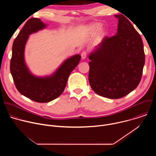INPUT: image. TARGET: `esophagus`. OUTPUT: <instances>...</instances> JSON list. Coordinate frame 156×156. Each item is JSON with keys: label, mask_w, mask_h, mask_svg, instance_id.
Returning <instances> with one entry per match:
<instances>
[{"label": "esophagus", "mask_w": 156, "mask_h": 156, "mask_svg": "<svg viewBox=\"0 0 156 156\" xmlns=\"http://www.w3.org/2000/svg\"><path fill=\"white\" fill-rule=\"evenodd\" d=\"M86 55H87V53H86V52H85V51L82 52V53H81V58H82V59H84V58H86Z\"/></svg>", "instance_id": "esophagus-1"}]
</instances>
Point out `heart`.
I'll return each instance as SVG.
<instances>
[{
  "label": "heart",
  "instance_id": "heart-1",
  "mask_svg": "<svg viewBox=\"0 0 156 156\" xmlns=\"http://www.w3.org/2000/svg\"><path fill=\"white\" fill-rule=\"evenodd\" d=\"M101 25L100 24H94V25H92L91 27H90V30L92 33H95V32L99 31L101 29Z\"/></svg>",
  "mask_w": 156,
  "mask_h": 156
}]
</instances>
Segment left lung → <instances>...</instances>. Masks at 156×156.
<instances>
[{"label":"left lung","instance_id":"left-lung-1","mask_svg":"<svg viewBox=\"0 0 156 156\" xmlns=\"http://www.w3.org/2000/svg\"><path fill=\"white\" fill-rule=\"evenodd\" d=\"M119 19L117 33L105 36L89 55V82L98 94L119 99L138 86L143 74L145 54L141 37L123 15Z\"/></svg>","mask_w":156,"mask_h":156}]
</instances>
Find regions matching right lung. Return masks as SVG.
<instances>
[{"label":"right lung","mask_w":156,"mask_h":156,"mask_svg":"<svg viewBox=\"0 0 156 156\" xmlns=\"http://www.w3.org/2000/svg\"><path fill=\"white\" fill-rule=\"evenodd\" d=\"M47 25L37 18L28 20L14 40L10 69L17 90L37 102H49L63 92L71 72L81 60L76 54L66 59L51 75L39 77L33 75L25 61V48L29 36L44 29Z\"/></svg>","instance_id":"obj_1"}]
</instances>
